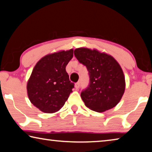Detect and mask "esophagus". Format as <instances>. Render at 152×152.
<instances>
[{
  "label": "esophagus",
  "mask_w": 152,
  "mask_h": 152,
  "mask_svg": "<svg viewBox=\"0 0 152 152\" xmlns=\"http://www.w3.org/2000/svg\"><path fill=\"white\" fill-rule=\"evenodd\" d=\"M80 82H76V84H75V88L76 89H78L80 88Z\"/></svg>",
  "instance_id": "esophagus-1"
}]
</instances>
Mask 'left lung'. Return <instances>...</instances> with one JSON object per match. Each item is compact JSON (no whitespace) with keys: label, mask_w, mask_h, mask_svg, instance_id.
<instances>
[{"label":"left lung","mask_w":152,"mask_h":152,"mask_svg":"<svg viewBox=\"0 0 152 152\" xmlns=\"http://www.w3.org/2000/svg\"><path fill=\"white\" fill-rule=\"evenodd\" d=\"M74 56L88 71L89 84L80 94L86 106L96 112L116 106L125 88L124 74L117 61L112 56L88 48L76 49Z\"/></svg>","instance_id":"obj_1"}]
</instances>
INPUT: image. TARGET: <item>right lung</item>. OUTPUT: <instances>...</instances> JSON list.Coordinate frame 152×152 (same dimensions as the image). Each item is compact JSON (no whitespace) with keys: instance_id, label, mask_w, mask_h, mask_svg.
<instances>
[{"instance_id":"right-lung-1","label":"right lung","mask_w":152,"mask_h":152,"mask_svg":"<svg viewBox=\"0 0 152 152\" xmlns=\"http://www.w3.org/2000/svg\"><path fill=\"white\" fill-rule=\"evenodd\" d=\"M73 57V50L61 51L41 59L27 82V94L31 103L42 112L55 113L62 107L72 92L66 66Z\"/></svg>"}]
</instances>
